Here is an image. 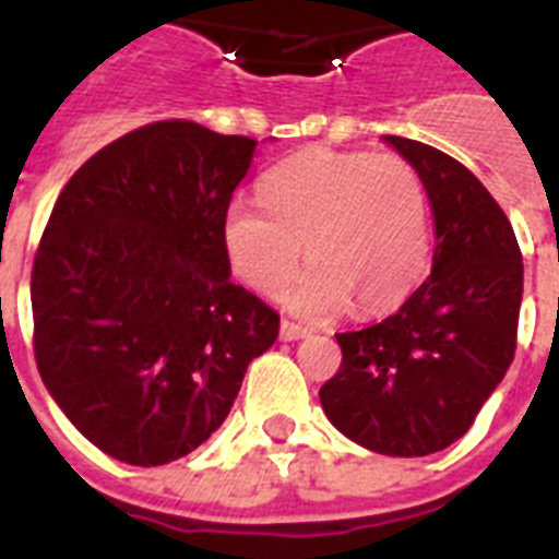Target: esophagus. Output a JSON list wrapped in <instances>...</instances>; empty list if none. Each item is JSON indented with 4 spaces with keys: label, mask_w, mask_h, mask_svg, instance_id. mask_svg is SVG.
I'll use <instances>...</instances> for the list:
<instances>
[{
    "label": "esophagus",
    "mask_w": 559,
    "mask_h": 559,
    "mask_svg": "<svg viewBox=\"0 0 559 559\" xmlns=\"http://www.w3.org/2000/svg\"><path fill=\"white\" fill-rule=\"evenodd\" d=\"M309 329L300 326V323H293V320H281V340H300L307 337Z\"/></svg>",
    "instance_id": "obj_1"
}]
</instances>
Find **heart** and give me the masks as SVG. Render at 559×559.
<instances>
[{
  "label": "heart",
  "mask_w": 559,
  "mask_h": 559,
  "mask_svg": "<svg viewBox=\"0 0 559 559\" xmlns=\"http://www.w3.org/2000/svg\"><path fill=\"white\" fill-rule=\"evenodd\" d=\"M259 202L233 199L222 245L233 273L275 295L304 259L309 273L289 293L300 314H357L400 307L425 275L430 205L419 171L400 154L309 148L259 182Z\"/></svg>",
  "instance_id": "1"
}]
</instances>
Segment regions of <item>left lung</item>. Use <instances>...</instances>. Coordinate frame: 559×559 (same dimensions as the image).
Instances as JSON below:
<instances>
[{"instance_id": "1", "label": "left lung", "mask_w": 559, "mask_h": 559, "mask_svg": "<svg viewBox=\"0 0 559 559\" xmlns=\"http://www.w3.org/2000/svg\"><path fill=\"white\" fill-rule=\"evenodd\" d=\"M388 143L433 207V266L382 323L334 334L340 371L320 405L340 433L382 455H430L467 433L518 343L523 261L507 213L469 168L419 140Z\"/></svg>"}]
</instances>
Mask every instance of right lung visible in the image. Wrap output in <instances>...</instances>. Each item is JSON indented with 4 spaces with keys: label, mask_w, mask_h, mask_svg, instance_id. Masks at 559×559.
<instances>
[{
    "label": "right lung",
    "mask_w": 559,
    "mask_h": 559,
    "mask_svg": "<svg viewBox=\"0 0 559 559\" xmlns=\"http://www.w3.org/2000/svg\"><path fill=\"white\" fill-rule=\"evenodd\" d=\"M255 140L140 126L58 193L33 259V352L67 419L111 459L159 467L227 419L278 312L230 281L222 213Z\"/></svg>",
    "instance_id": "add662e5"
}]
</instances>
